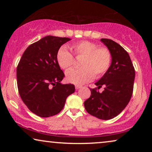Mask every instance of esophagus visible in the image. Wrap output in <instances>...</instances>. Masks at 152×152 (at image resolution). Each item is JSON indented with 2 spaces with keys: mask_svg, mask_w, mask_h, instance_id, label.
<instances>
[{
  "mask_svg": "<svg viewBox=\"0 0 152 152\" xmlns=\"http://www.w3.org/2000/svg\"><path fill=\"white\" fill-rule=\"evenodd\" d=\"M80 88H82V86H80V85H75V88L76 89H79Z\"/></svg>",
  "mask_w": 152,
  "mask_h": 152,
  "instance_id": "esophagus-1",
  "label": "esophagus"
}]
</instances>
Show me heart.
<instances>
[{
	"label": "heart",
	"mask_w": 152,
	"mask_h": 152,
	"mask_svg": "<svg viewBox=\"0 0 152 152\" xmlns=\"http://www.w3.org/2000/svg\"><path fill=\"white\" fill-rule=\"evenodd\" d=\"M71 49L77 57H82L80 68H72L66 72L68 82L75 84H83L99 78L107 71L111 65V55L106 48H98L96 43L88 41H82L72 45ZM57 62L64 70L71 67L74 57L67 48H60L57 54Z\"/></svg>",
	"instance_id": "obj_1"
}]
</instances>
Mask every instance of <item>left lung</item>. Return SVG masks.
<instances>
[{"instance_id": "obj_1", "label": "left lung", "mask_w": 152, "mask_h": 152, "mask_svg": "<svg viewBox=\"0 0 152 152\" xmlns=\"http://www.w3.org/2000/svg\"><path fill=\"white\" fill-rule=\"evenodd\" d=\"M100 41L111 55V66L98 82L97 89L104 86L102 93L90 88L91 95L84 102L86 111L101 120H110L124 109L132 96L135 70L127 52L115 41L108 39Z\"/></svg>"}]
</instances>
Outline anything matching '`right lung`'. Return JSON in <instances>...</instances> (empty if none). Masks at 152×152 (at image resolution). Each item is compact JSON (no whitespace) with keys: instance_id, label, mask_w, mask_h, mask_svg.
<instances>
[{"instance_id":"obj_1","label":"right lung","mask_w":152,"mask_h":152,"mask_svg":"<svg viewBox=\"0 0 152 152\" xmlns=\"http://www.w3.org/2000/svg\"><path fill=\"white\" fill-rule=\"evenodd\" d=\"M66 37L47 36L27 48L16 69L18 93L32 113L48 118L63 109L66 98L75 92L73 84H63L64 73L57 62V52Z\"/></svg>"}]
</instances>
